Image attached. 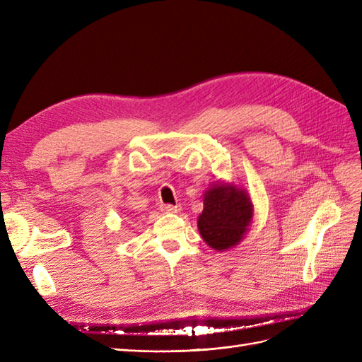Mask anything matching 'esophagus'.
<instances>
[{"label": "esophagus", "instance_id": "34e87169", "mask_svg": "<svg viewBox=\"0 0 362 362\" xmlns=\"http://www.w3.org/2000/svg\"><path fill=\"white\" fill-rule=\"evenodd\" d=\"M161 210L163 211H166V213H178L181 208H180V205H170V204H164V205H161Z\"/></svg>", "mask_w": 362, "mask_h": 362}]
</instances>
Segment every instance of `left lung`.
<instances>
[{
	"label": "left lung",
	"instance_id": "1",
	"mask_svg": "<svg viewBox=\"0 0 362 362\" xmlns=\"http://www.w3.org/2000/svg\"><path fill=\"white\" fill-rule=\"evenodd\" d=\"M254 217L249 194L235 184L216 182L204 194L198 228L208 246L226 250L238 245Z\"/></svg>",
	"mask_w": 362,
	"mask_h": 362
}]
</instances>
